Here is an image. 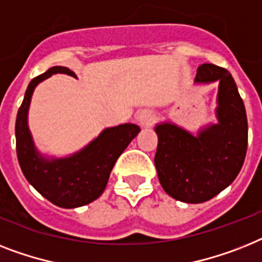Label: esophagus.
Returning <instances> with one entry per match:
<instances>
[{
  "instance_id": "esophagus-1",
  "label": "esophagus",
  "mask_w": 262,
  "mask_h": 262,
  "mask_svg": "<svg viewBox=\"0 0 262 262\" xmlns=\"http://www.w3.org/2000/svg\"><path fill=\"white\" fill-rule=\"evenodd\" d=\"M138 120H140V122L144 125H149L150 121L153 120V116L150 114V113H142V114H140V117H138Z\"/></svg>"
}]
</instances>
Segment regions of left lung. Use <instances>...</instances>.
<instances>
[{
    "label": "left lung",
    "instance_id": "8db88e82",
    "mask_svg": "<svg viewBox=\"0 0 262 262\" xmlns=\"http://www.w3.org/2000/svg\"><path fill=\"white\" fill-rule=\"evenodd\" d=\"M195 80H220V122L199 132L196 137L169 124L156 127L155 165L160 184L169 196L186 203L210 201L231 184L248 149L245 105L230 72L205 63L198 69Z\"/></svg>",
    "mask_w": 262,
    "mask_h": 262
}]
</instances>
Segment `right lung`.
Segmentation results:
<instances>
[{
    "mask_svg": "<svg viewBox=\"0 0 262 262\" xmlns=\"http://www.w3.org/2000/svg\"><path fill=\"white\" fill-rule=\"evenodd\" d=\"M57 72L75 76L67 67L56 66L33 78L28 84L24 101L17 112L16 150L21 171L28 182L51 203L74 208L89 205L101 196L117 159L137 136L140 127L133 124L110 127L74 156L46 160L33 148L28 130L27 113L36 84Z\"/></svg>",
    "mask_w": 262,
    "mask_h": 262,
    "instance_id": "right-lung-1",
    "label": "right lung"
}]
</instances>
